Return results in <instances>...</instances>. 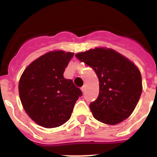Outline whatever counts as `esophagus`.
Here are the masks:
<instances>
[{
    "label": "esophagus",
    "mask_w": 157,
    "mask_h": 157,
    "mask_svg": "<svg viewBox=\"0 0 157 157\" xmlns=\"http://www.w3.org/2000/svg\"><path fill=\"white\" fill-rule=\"evenodd\" d=\"M81 91H82V92H83V93H85V92H86V86H83V87H82V88H81Z\"/></svg>",
    "instance_id": "esophagus-1"
}]
</instances>
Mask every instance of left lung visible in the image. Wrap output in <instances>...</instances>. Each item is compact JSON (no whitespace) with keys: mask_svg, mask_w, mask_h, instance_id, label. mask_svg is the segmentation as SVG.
<instances>
[{"mask_svg":"<svg viewBox=\"0 0 157 157\" xmlns=\"http://www.w3.org/2000/svg\"><path fill=\"white\" fill-rule=\"evenodd\" d=\"M75 56L94 70L99 78V96L90 105L93 117L110 125L128 118L142 93L141 74L137 66L116 51L102 47Z\"/></svg>","mask_w":157,"mask_h":157,"instance_id":"1","label":"left lung"}]
</instances>
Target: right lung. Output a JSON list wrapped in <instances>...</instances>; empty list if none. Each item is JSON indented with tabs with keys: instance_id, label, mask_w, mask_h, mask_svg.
<instances>
[{
	"instance_id": "1",
	"label": "right lung",
	"mask_w": 157,
	"mask_h": 157,
	"mask_svg": "<svg viewBox=\"0 0 157 157\" xmlns=\"http://www.w3.org/2000/svg\"><path fill=\"white\" fill-rule=\"evenodd\" d=\"M73 52H49L24 70L19 82V94L25 112L39 125L57 128L70 119L81 90L64 77Z\"/></svg>"
}]
</instances>
